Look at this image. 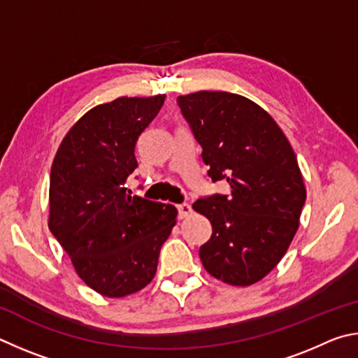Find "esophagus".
Wrapping results in <instances>:
<instances>
[{
    "label": "esophagus",
    "instance_id": "obj_1",
    "mask_svg": "<svg viewBox=\"0 0 358 358\" xmlns=\"http://www.w3.org/2000/svg\"><path fill=\"white\" fill-rule=\"evenodd\" d=\"M178 210H179V217L185 218V217H189L192 214V206L187 204V203H182V204L178 206Z\"/></svg>",
    "mask_w": 358,
    "mask_h": 358
}]
</instances>
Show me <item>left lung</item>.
<instances>
[{"mask_svg": "<svg viewBox=\"0 0 358 358\" xmlns=\"http://www.w3.org/2000/svg\"><path fill=\"white\" fill-rule=\"evenodd\" d=\"M178 103L212 182L231 187L229 195L193 203L212 224L199 258L223 283L253 285L275 268L297 233L306 190L296 154L272 116L239 94L198 91Z\"/></svg>", "mask_w": 358, "mask_h": 358, "instance_id": "obj_1", "label": "left lung"}]
</instances>
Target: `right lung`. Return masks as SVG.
<instances>
[{"mask_svg":"<svg viewBox=\"0 0 358 358\" xmlns=\"http://www.w3.org/2000/svg\"><path fill=\"white\" fill-rule=\"evenodd\" d=\"M165 94L119 97L94 106L67 131L50 173L48 228L78 277L105 297H125L152 281L178 209L130 196L135 144Z\"/></svg>","mask_w":358,"mask_h":358,"instance_id":"obj_1","label":"right lung"}]
</instances>
